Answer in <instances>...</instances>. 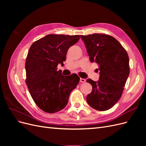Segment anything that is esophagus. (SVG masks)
I'll return each mask as SVG.
<instances>
[{"instance_id":"1","label":"esophagus","mask_w":146,"mask_h":146,"mask_svg":"<svg viewBox=\"0 0 146 146\" xmlns=\"http://www.w3.org/2000/svg\"><path fill=\"white\" fill-rule=\"evenodd\" d=\"M80 82H82V83H85V82H86V79L80 78Z\"/></svg>"}]
</instances>
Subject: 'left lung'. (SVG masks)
Returning <instances> with one entry per match:
<instances>
[{
	"instance_id": "8db88e82",
	"label": "left lung",
	"mask_w": 146,
	"mask_h": 146,
	"mask_svg": "<svg viewBox=\"0 0 146 146\" xmlns=\"http://www.w3.org/2000/svg\"><path fill=\"white\" fill-rule=\"evenodd\" d=\"M91 63L99 66L98 82L88 79L92 86L86 97L90 107L99 111L112 108L120 99L130 73L127 52L117 39L108 35H81Z\"/></svg>"
}]
</instances>
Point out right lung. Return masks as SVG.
<instances>
[{"label":"right lung","mask_w":146,"mask_h":146,"mask_svg":"<svg viewBox=\"0 0 146 146\" xmlns=\"http://www.w3.org/2000/svg\"><path fill=\"white\" fill-rule=\"evenodd\" d=\"M80 38V35L50 34L30 46L25 65V82L35 103L42 111L54 113L63 110L80 81L76 74L64 76L57 70L70 47Z\"/></svg>","instance_id":"obj_1"}]
</instances>
